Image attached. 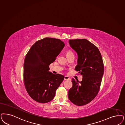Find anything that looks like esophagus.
Returning a JSON list of instances; mask_svg holds the SVG:
<instances>
[{
  "instance_id": "34e87169",
  "label": "esophagus",
  "mask_w": 125,
  "mask_h": 125,
  "mask_svg": "<svg viewBox=\"0 0 125 125\" xmlns=\"http://www.w3.org/2000/svg\"><path fill=\"white\" fill-rule=\"evenodd\" d=\"M70 78H69V77H68V76H65L64 77V80H69Z\"/></svg>"
}]
</instances>
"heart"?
<instances>
[{
    "label": "heart",
    "mask_w": 125,
    "mask_h": 125,
    "mask_svg": "<svg viewBox=\"0 0 125 125\" xmlns=\"http://www.w3.org/2000/svg\"><path fill=\"white\" fill-rule=\"evenodd\" d=\"M71 56H74V53H73V52L71 50H67V52H66V56H67V57H68Z\"/></svg>",
    "instance_id": "1"
}]
</instances>
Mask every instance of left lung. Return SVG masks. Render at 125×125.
Segmentation results:
<instances>
[{
    "instance_id": "8db88e82",
    "label": "left lung",
    "mask_w": 125,
    "mask_h": 125,
    "mask_svg": "<svg viewBox=\"0 0 125 125\" xmlns=\"http://www.w3.org/2000/svg\"><path fill=\"white\" fill-rule=\"evenodd\" d=\"M69 44L78 53L75 70L83 79L81 82L72 79L68 98L75 105L83 106L91 102L99 92L104 73L103 60L97 47L86 39L69 40Z\"/></svg>"
}]
</instances>
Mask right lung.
<instances>
[{
	"label": "right lung",
	"instance_id": "1",
	"mask_svg": "<svg viewBox=\"0 0 125 125\" xmlns=\"http://www.w3.org/2000/svg\"><path fill=\"white\" fill-rule=\"evenodd\" d=\"M64 46L60 39L46 37L37 41L27 52L24 62L23 81L28 94L35 101L47 103L54 97L64 77L49 72V65Z\"/></svg>",
	"mask_w": 125,
	"mask_h": 125
}]
</instances>
